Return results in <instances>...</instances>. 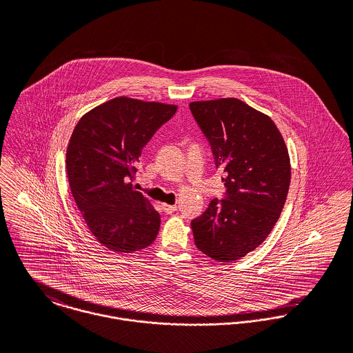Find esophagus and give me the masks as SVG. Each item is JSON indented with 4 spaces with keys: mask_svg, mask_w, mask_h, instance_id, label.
Returning <instances> with one entry per match:
<instances>
[{
    "mask_svg": "<svg viewBox=\"0 0 353 353\" xmlns=\"http://www.w3.org/2000/svg\"><path fill=\"white\" fill-rule=\"evenodd\" d=\"M161 208H163L164 213H167V214L174 213V212L178 209V206H176V205H168V203H161Z\"/></svg>",
    "mask_w": 353,
    "mask_h": 353,
    "instance_id": "34e87169",
    "label": "esophagus"
}]
</instances>
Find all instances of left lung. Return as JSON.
Here are the masks:
<instances>
[{
    "label": "left lung",
    "mask_w": 353,
    "mask_h": 353,
    "mask_svg": "<svg viewBox=\"0 0 353 353\" xmlns=\"http://www.w3.org/2000/svg\"><path fill=\"white\" fill-rule=\"evenodd\" d=\"M216 167L223 170L225 200H212L192 221L196 246L219 262L255 250L279 220L291 183L285 141L272 118L236 98L192 101Z\"/></svg>",
    "instance_id": "obj_1"
}]
</instances>
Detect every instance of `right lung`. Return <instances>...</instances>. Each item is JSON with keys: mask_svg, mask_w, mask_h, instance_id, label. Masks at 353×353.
I'll use <instances>...</instances> for the list:
<instances>
[{"mask_svg": "<svg viewBox=\"0 0 353 353\" xmlns=\"http://www.w3.org/2000/svg\"><path fill=\"white\" fill-rule=\"evenodd\" d=\"M178 105L118 97L85 112L66 148L70 193L90 232L108 250L151 246L160 216L130 181L143 148Z\"/></svg>", "mask_w": 353, "mask_h": 353, "instance_id": "add662e5", "label": "right lung"}]
</instances>
